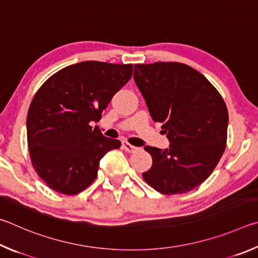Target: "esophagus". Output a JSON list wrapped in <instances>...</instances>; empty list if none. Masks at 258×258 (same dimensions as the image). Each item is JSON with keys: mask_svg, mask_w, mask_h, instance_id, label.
<instances>
[{"mask_svg": "<svg viewBox=\"0 0 258 258\" xmlns=\"http://www.w3.org/2000/svg\"><path fill=\"white\" fill-rule=\"evenodd\" d=\"M122 147H123V150L128 153H135L139 150L138 147L133 146L132 144H129L128 142H122Z\"/></svg>", "mask_w": 258, "mask_h": 258, "instance_id": "34e87169", "label": "esophagus"}]
</instances>
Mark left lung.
I'll list each match as a JSON object with an SVG mask.
<instances>
[{
	"mask_svg": "<svg viewBox=\"0 0 258 258\" xmlns=\"http://www.w3.org/2000/svg\"><path fill=\"white\" fill-rule=\"evenodd\" d=\"M134 79L170 141L166 150L145 147L153 164L144 180L164 195L200 186L225 150L229 115L222 96L202 74L179 62L135 64Z\"/></svg>",
	"mask_w": 258,
	"mask_h": 258,
	"instance_id": "obj_1",
	"label": "left lung"
}]
</instances>
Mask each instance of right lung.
<instances>
[{
    "mask_svg": "<svg viewBox=\"0 0 258 258\" xmlns=\"http://www.w3.org/2000/svg\"><path fill=\"white\" fill-rule=\"evenodd\" d=\"M132 75L133 64L84 61L57 71L35 94L27 115L29 154L53 190L83 191L96 178L102 157L121 146L90 122L99 121Z\"/></svg>",
    "mask_w": 258,
    "mask_h": 258,
    "instance_id": "1",
    "label": "right lung"
}]
</instances>
